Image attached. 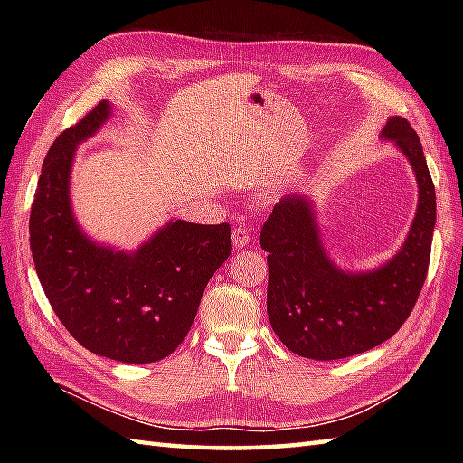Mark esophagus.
<instances>
[{"label":"esophagus","mask_w":463,"mask_h":463,"mask_svg":"<svg viewBox=\"0 0 463 463\" xmlns=\"http://www.w3.org/2000/svg\"><path fill=\"white\" fill-rule=\"evenodd\" d=\"M249 242H250V234H249V231H247V229H242V226H237V229L232 231V244H234V247L242 249V247H247Z\"/></svg>","instance_id":"34e87169"}]
</instances>
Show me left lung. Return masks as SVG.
Segmentation results:
<instances>
[{
  "mask_svg": "<svg viewBox=\"0 0 463 463\" xmlns=\"http://www.w3.org/2000/svg\"><path fill=\"white\" fill-rule=\"evenodd\" d=\"M382 137L406 155L418 181V209L400 250L368 272L338 269L324 250L314 206L304 194L274 204L260 231L269 252L267 312L280 342L312 360L362 354L394 336L426 282L436 224V191L416 131L392 117Z\"/></svg>",
  "mask_w": 463,
  "mask_h": 463,
  "instance_id": "obj_1",
  "label": "left lung"
}]
</instances>
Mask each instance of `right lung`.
Returning <instances> with one entry per match:
<instances>
[{"label":"right lung","instance_id":"add662e5","mask_svg":"<svg viewBox=\"0 0 463 463\" xmlns=\"http://www.w3.org/2000/svg\"><path fill=\"white\" fill-rule=\"evenodd\" d=\"M101 101L57 137L37 181L29 244L39 282L67 332L99 356L149 364L189 334L203 292L231 257V226L171 221L135 252L91 241L77 224L69 179L77 145L109 119Z\"/></svg>","mask_w":463,"mask_h":463}]
</instances>
